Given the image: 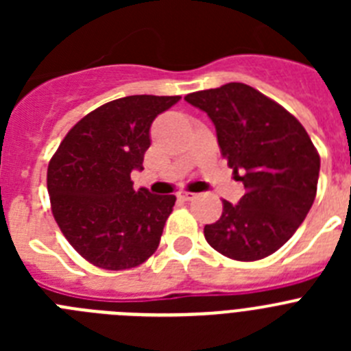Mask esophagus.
Instances as JSON below:
<instances>
[{"instance_id":"obj_1","label":"esophagus","mask_w":351,"mask_h":351,"mask_svg":"<svg viewBox=\"0 0 351 351\" xmlns=\"http://www.w3.org/2000/svg\"><path fill=\"white\" fill-rule=\"evenodd\" d=\"M179 200H184V202H188V200H193V198H197V193H190V191H182V193L178 195Z\"/></svg>"}]
</instances>
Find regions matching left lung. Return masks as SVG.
Here are the masks:
<instances>
[{
	"label": "left lung",
	"mask_w": 351,
	"mask_h": 351,
	"mask_svg": "<svg viewBox=\"0 0 351 351\" xmlns=\"http://www.w3.org/2000/svg\"><path fill=\"white\" fill-rule=\"evenodd\" d=\"M184 100L210 117L223 158L246 190L235 206L223 200L221 218L204 228L206 241L239 262L272 255L315 202L320 154L308 132L287 108L243 82Z\"/></svg>",
	"instance_id": "8db88e82"
}]
</instances>
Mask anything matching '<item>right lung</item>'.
I'll use <instances>...</instances> for the list:
<instances>
[{"label":"right lung","instance_id":"obj_1","mask_svg":"<svg viewBox=\"0 0 351 351\" xmlns=\"http://www.w3.org/2000/svg\"><path fill=\"white\" fill-rule=\"evenodd\" d=\"M181 96L133 95L95 108L77 123L49 161L54 219L73 250L107 271L137 267L158 250L173 195L133 190L158 114Z\"/></svg>","mask_w":351,"mask_h":351}]
</instances>
